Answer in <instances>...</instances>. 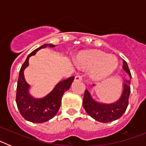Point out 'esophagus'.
<instances>
[{
    "instance_id": "1",
    "label": "esophagus",
    "mask_w": 146,
    "mask_h": 146,
    "mask_svg": "<svg viewBox=\"0 0 146 146\" xmlns=\"http://www.w3.org/2000/svg\"><path fill=\"white\" fill-rule=\"evenodd\" d=\"M75 80H79V81L82 80V76L79 75V74H78V75H76L75 76Z\"/></svg>"
}]
</instances>
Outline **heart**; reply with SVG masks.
<instances>
[{
  "mask_svg": "<svg viewBox=\"0 0 146 146\" xmlns=\"http://www.w3.org/2000/svg\"><path fill=\"white\" fill-rule=\"evenodd\" d=\"M76 64L82 69H91V77L99 80L111 74L118 67V60L114 55L99 50L86 51L77 55Z\"/></svg>",
  "mask_w": 146,
  "mask_h": 146,
  "instance_id": "b5f03b06",
  "label": "heart"
}]
</instances>
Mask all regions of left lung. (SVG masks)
<instances>
[{
	"label": "left lung",
	"mask_w": 146,
	"mask_h": 146,
	"mask_svg": "<svg viewBox=\"0 0 146 146\" xmlns=\"http://www.w3.org/2000/svg\"><path fill=\"white\" fill-rule=\"evenodd\" d=\"M122 68L129 74L130 80H123V91L116 102L111 104L98 102L93 99L91 93L88 90L85 91L82 105L86 113L96 121L102 123H108L118 119L123 115L128 107L131 75L128 65L124 60H123ZM93 86H95V85H93Z\"/></svg>",
	"instance_id": "obj_1"
}]
</instances>
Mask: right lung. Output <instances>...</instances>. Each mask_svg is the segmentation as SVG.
Here are the masks:
<instances>
[{
    "instance_id": "1",
    "label": "right lung",
    "mask_w": 146,
    "mask_h": 146,
    "mask_svg": "<svg viewBox=\"0 0 146 146\" xmlns=\"http://www.w3.org/2000/svg\"><path fill=\"white\" fill-rule=\"evenodd\" d=\"M47 47H55V45L44 44L30 53L21 66L18 77L16 95L17 105L22 116L27 121L33 123H44L57 114L60 107L62 96L70 88L74 79V77H70L68 79L59 82L52 91L44 97L37 99L30 94V85L25 79L24 70L29 65V58L34 55L39 50Z\"/></svg>"
}]
</instances>
